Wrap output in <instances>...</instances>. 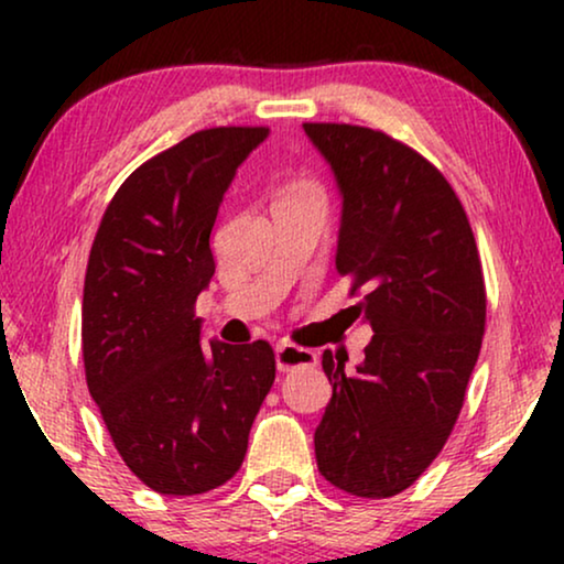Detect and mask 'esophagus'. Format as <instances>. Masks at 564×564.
I'll list each match as a JSON object with an SVG mask.
<instances>
[{
  "instance_id": "obj_1",
  "label": "esophagus",
  "mask_w": 564,
  "mask_h": 564,
  "mask_svg": "<svg viewBox=\"0 0 564 564\" xmlns=\"http://www.w3.org/2000/svg\"><path fill=\"white\" fill-rule=\"evenodd\" d=\"M274 361L280 372H288V369H297V367H313L318 357L311 349H300V346L292 344H276L274 349Z\"/></svg>"
}]
</instances>
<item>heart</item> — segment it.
I'll use <instances>...</instances> for the list:
<instances>
[{"mask_svg": "<svg viewBox=\"0 0 564 564\" xmlns=\"http://www.w3.org/2000/svg\"><path fill=\"white\" fill-rule=\"evenodd\" d=\"M284 197H311V199H321V203H323L321 189L315 187V184H311V182H297V184H292V187L288 189V195H284Z\"/></svg>", "mask_w": 564, "mask_h": 564, "instance_id": "obj_1", "label": "heart"}]
</instances>
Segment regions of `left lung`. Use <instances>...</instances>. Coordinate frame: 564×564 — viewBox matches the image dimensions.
<instances>
[{
    "label": "left lung",
    "mask_w": 564,
    "mask_h": 564,
    "mask_svg": "<svg viewBox=\"0 0 564 564\" xmlns=\"http://www.w3.org/2000/svg\"><path fill=\"white\" fill-rule=\"evenodd\" d=\"M341 195L336 272L365 297L375 336L349 372L323 354L334 395L315 429L321 475L359 498H390L436 459L465 403L485 334V284L449 182L380 130L305 122Z\"/></svg>",
    "instance_id": "8db88e82"
}]
</instances>
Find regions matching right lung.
<instances>
[{"instance_id": "add662e5", "label": "right lung", "mask_w": 564, "mask_h": 564, "mask_svg": "<svg viewBox=\"0 0 564 564\" xmlns=\"http://www.w3.org/2000/svg\"><path fill=\"white\" fill-rule=\"evenodd\" d=\"M269 128H210L122 182L91 243L82 349L115 449L161 496H199L241 467L274 382L267 341L210 338L195 300L215 274L210 234L238 166Z\"/></svg>"}]
</instances>
